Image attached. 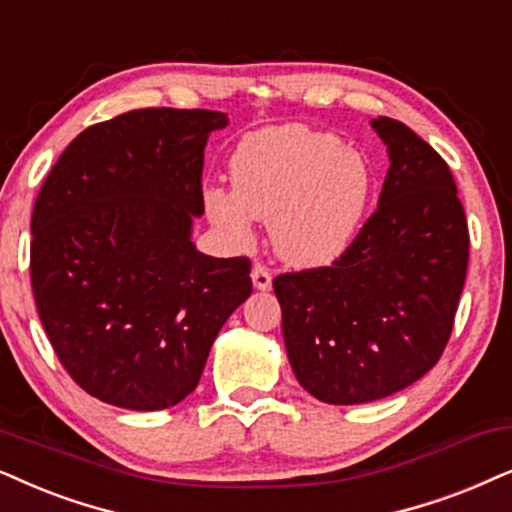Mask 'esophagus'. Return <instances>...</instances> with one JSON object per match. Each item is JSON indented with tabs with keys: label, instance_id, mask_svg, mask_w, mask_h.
Listing matches in <instances>:
<instances>
[{
	"label": "esophagus",
	"instance_id": "esophagus-1",
	"mask_svg": "<svg viewBox=\"0 0 512 512\" xmlns=\"http://www.w3.org/2000/svg\"><path fill=\"white\" fill-rule=\"evenodd\" d=\"M251 282H254V287H256L258 291L270 289L272 277H270L268 268H265V265H261V263H256L254 268H251Z\"/></svg>",
	"mask_w": 512,
	"mask_h": 512
}]
</instances>
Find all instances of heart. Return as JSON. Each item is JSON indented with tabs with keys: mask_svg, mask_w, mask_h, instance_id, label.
Returning <instances> with one entry per match:
<instances>
[{
	"mask_svg": "<svg viewBox=\"0 0 512 512\" xmlns=\"http://www.w3.org/2000/svg\"><path fill=\"white\" fill-rule=\"evenodd\" d=\"M232 188H204V209L232 242H254V218L270 223L272 247L298 268L334 263L353 244L371 195L360 152L308 126L251 134L230 162Z\"/></svg>",
	"mask_w": 512,
	"mask_h": 512,
	"instance_id": "1",
	"label": "heart"
}]
</instances>
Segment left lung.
Wrapping results in <instances>:
<instances>
[{"label":"left lung","instance_id":"left-lung-1","mask_svg":"<svg viewBox=\"0 0 512 512\" xmlns=\"http://www.w3.org/2000/svg\"><path fill=\"white\" fill-rule=\"evenodd\" d=\"M371 126L390 157L378 209L334 265L272 282L291 369L327 404L381 400L428 374L468 270V223L447 162L397 119Z\"/></svg>","mask_w":512,"mask_h":512}]
</instances>
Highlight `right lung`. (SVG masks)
I'll return each mask as SVG.
<instances>
[{
  "mask_svg": "<svg viewBox=\"0 0 512 512\" xmlns=\"http://www.w3.org/2000/svg\"><path fill=\"white\" fill-rule=\"evenodd\" d=\"M216 110L145 108L84 129L39 190L30 277L72 381L134 411L197 388L225 320L251 294L249 258L195 249Z\"/></svg>",
  "mask_w": 512,
  "mask_h": 512,
  "instance_id": "1",
  "label": "right lung"
}]
</instances>
